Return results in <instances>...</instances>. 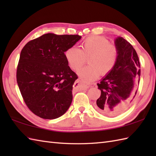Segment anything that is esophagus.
<instances>
[{"label":"esophagus","instance_id":"obj_1","mask_svg":"<svg viewBox=\"0 0 156 156\" xmlns=\"http://www.w3.org/2000/svg\"><path fill=\"white\" fill-rule=\"evenodd\" d=\"M74 85L76 86V87H78L79 85H82L84 88H90V84L89 83H86L83 80H82L81 78H78L77 80L76 81V82L74 83Z\"/></svg>","mask_w":156,"mask_h":156}]
</instances>
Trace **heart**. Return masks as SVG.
<instances>
[{
  "instance_id": "b5f03b06",
  "label": "heart",
  "mask_w": 156,
  "mask_h": 156,
  "mask_svg": "<svg viewBox=\"0 0 156 156\" xmlns=\"http://www.w3.org/2000/svg\"><path fill=\"white\" fill-rule=\"evenodd\" d=\"M119 55L117 45L98 35L90 36L84 39L81 49L72 46L65 51L69 68L75 71L84 66L88 58L90 65L79 71L82 80L86 81L94 80L100 74L107 76L111 73L117 64Z\"/></svg>"
}]
</instances>
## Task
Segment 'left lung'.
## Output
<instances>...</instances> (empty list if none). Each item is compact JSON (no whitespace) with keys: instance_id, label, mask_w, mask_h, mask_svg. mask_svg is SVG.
<instances>
[{"instance_id":"obj_1","label":"left lung","mask_w":156,"mask_h":156,"mask_svg":"<svg viewBox=\"0 0 156 156\" xmlns=\"http://www.w3.org/2000/svg\"><path fill=\"white\" fill-rule=\"evenodd\" d=\"M119 58L112 71L97 84L101 91L95 108L108 116L126 111L137 92L141 74L140 62L133 46L122 37L115 40Z\"/></svg>"}]
</instances>
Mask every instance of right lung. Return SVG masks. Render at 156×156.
Instances as JSON below:
<instances>
[{"instance_id":"right-lung-1","label":"right lung","mask_w":156,"mask_h":156,"mask_svg":"<svg viewBox=\"0 0 156 156\" xmlns=\"http://www.w3.org/2000/svg\"><path fill=\"white\" fill-rule=\"evenodd\" d=\"M80 38L78 35L47 34L22 49L16 82L25 103L35 115L54 119L70 106L78 76L69 67L64 52Z\"/></svg>"}]
</instances>
